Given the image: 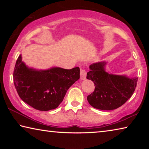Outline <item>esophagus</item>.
Here are the masks:
<instances>
[{"instance_id": "obj_1", "label": "esophagus", "mask_w": 149, "mask_h": 149, "mask_svg": "<svg viewBox=\"0 0 149 149\" xmlns=\"http://www.w3.org/2000/svg\"><path fill=\"white\" fill-rule=\"evenodd\" d=\"M80 79L81 80L86 79V72L84 69L80 70Z\"/></svg>"}]
</instances>
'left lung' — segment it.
Returning a JSON list of instances; mask_svg holds the SVG:
<instances>
[{"label": "left lung", "instance_id": "1", "mask_svg": "<svg viewBox=\"0 0 149 149\" xmlns=\"http://www.w3.org/2000/svg\"><path fill=\"white\" fill-rule=\"evenodd\" d=\"M107 64V62L101 61L89 65L87 79L93 81L95 88L87 96V100L97 109L111 110L120 107L132 97L138 78L110 74L106 71Z\"/></svg>", "mask_w": 149, "mask_h": 149}]
</instances>
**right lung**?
<instances>
[{
    "label": "right lung",
    "instance_id": "1",
    "mask_svg": "<svg viewBox=\"0 0 149 149\" xmlns=\"http://www.w3.org/2000/svg\"><path fill=\"white\" fill-rule=\"evenodd\" d=\"M79 77V67L70 70L59 67L47 70L29 68L22 61V54L16 60L13 74L14 86L21 99L41 111L58 107L67 91Z\"/></svg>",
    "mask_w": 149,
    "mask_h": 149
}]
</instances>
